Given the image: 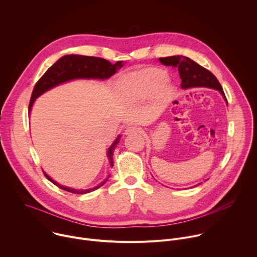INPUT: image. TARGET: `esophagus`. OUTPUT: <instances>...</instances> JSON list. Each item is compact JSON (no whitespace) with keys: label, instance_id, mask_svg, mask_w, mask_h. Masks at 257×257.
<instances>
[{"label":"esophagus","instance_id":"obj_1","mask_svg":"<svg viewBox=\"0 0 257 257\" xmlns=\"http://www.w3.org/2000/svg\"><path fill=\"white\" fill-rule=\"evenodd\" d=\"M140 132V128L136 126H130L125 130V134H136Z\"/></svg>","mask_w":257,"mask_h":257}]
</instances>
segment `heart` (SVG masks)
<instances>
[{
  "label": "heart",
  "instance_id": "b5f03b06",
  "mask_svg": "<svg viewBox=\"0 0 257 257\" xmlns=\"http://www.w3.org/2000/svg\"><path fill=\"white\" fill-rule=\"evenodd\" d=\"M118 93L128 100H139L155 96L168 101L174 94V86L168 81L167 72L149 68L127 73L116 84Z\"/></svg>",
  "mask_w": 257,
  "mask_h": 257
}]
</instances>
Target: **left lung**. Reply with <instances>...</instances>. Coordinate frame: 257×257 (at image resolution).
Returning <instances> with one entry per match:
<instances>
[{"mask_svg":"<svg viewBox=\"0 0 257 257\" xmlns=\"http://www.w3.org/2000/svg\"><path fill=\"white\" fill-rule=\"evenodd\" d=\"M159 60L165 66H172L174 68H178L180 78L182 80V88L186 89L198 86L213 88L221 92L226 102L228 103L223 87L219 84L216 77L210 71L203 68L193 60L184 56H171L166 58H160Z\"/></svg>","mask_w":257,"mask_h":257,"instance_id":"obj_1","label":"left lung"}]
</instances>
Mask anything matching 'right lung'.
Masks as SVG:
<instances>
[{
  "label": "right lung",
  "mask_w": 257,
  "mask_h": 257,
  "mask_svg": "<svg viewBox=\"0 0 257 257\" xmlns=\"http://www.w3.org/2000/svg\"><path fill=\"white\" fill-rule=\"evenodd\" d=\"M122 66H123L122 61H118L116 64H112L102 58H96V57H88V56H80V55H67L62 57L53 66H51L47 70L45 74L40 78V80L36 82L31 93L28 113H30L31 111V107L34 100L47 90L61 83H64L73 79H79V78H85V79L91 78V79H101V80L107 79L112 75H114L116 71L122 68ZM120 137L121 135H119L116 138L114 143L109 146V149L107 151V159L111 167H113L114 165V162H113L114 151L120 141ZM44 174L46 178L50 180L53 184H55L56 186H58L59 188L65 191L74 193V194L89 193L91 191L98 189L107 181L109 176H111V175L107 176L99 185L93 188L85 189V190H77V189L62 186L59 184V183L51 179L45 172Z\"/></svg>",
  "instance_id": "1"
}]
</instances>
